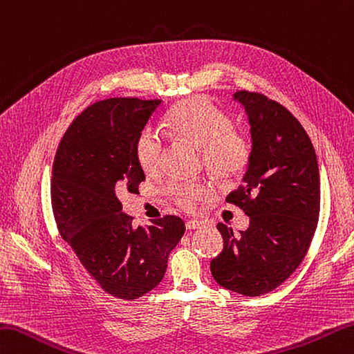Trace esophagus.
<instances>
[{
	"label": "esophagus",
	"mask_w": 354,
	"mask_h": 354,
	"mask_svg": "<svg viewBox=\"0 0 354 354\" xmlns=\"http://www.w3.org/2000/svg\"><path fill=\"white\" fill-rule=\"evenodd\" d=\"M203 225H204L203 221H198V219H190L185 223L187 230H195V228H201Z\"/></svg>",
	"instance_id": "34e87169"
}]
</instances>
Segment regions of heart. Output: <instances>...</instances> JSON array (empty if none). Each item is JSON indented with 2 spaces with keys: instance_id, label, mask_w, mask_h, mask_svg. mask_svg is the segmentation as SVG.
<instances>
[{
  "instance_id": "1",
  "label": "heart",
  "mask_w": 354,
  "mask_h": 354,
  "mask_svg": "<svg viewBox=\"0 0 354 354\" xmlns=\"http://www.w3.org/2000/svg\"><path fill=\"white\" fill-rule=\"evenodd\" d=\"M165 124L176 138L201 145L205 167L219 181L239 178L252 162L250 135L233 129L232 116L204 96L178 102L165 115ZM135 156L145 173H156L162 165V136L155 129L144 127L136 136ZM167 192L176 204L193 209L196 201L210 196L212 189L204 181H173Z\"/></svg>"
}]
</instances>
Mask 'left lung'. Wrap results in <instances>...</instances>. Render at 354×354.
<instances>
[{
	"label": "left lung",
	"instance_id": "8db88e82",
	"mask_svg": "<svg viewBox=\"0 0 354 354\" xmlns=\"http://www.w3.org/2000/svg\"><path fill=\"white\" fill-rule=\"evenodd\" d=\"M252 126L253 158L244 184L225 198L250 216L245 232L218 224L224 247L210 270L221 287L261 296L279 287L306 258L321 209L319 167L301 122L266 95L239 90Z\"/></svg>",
	"mask_w": 354,
	"mask_h": 354
}]
</instances>
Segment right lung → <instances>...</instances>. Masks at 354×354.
<instances>
[{"label": "right lung", "instance_id": "1", "mask_svg": "<svg viewBox=\"0 0 354 354\" xmlns=\"http://www.w3.org/2000/svg\"><path fill=\"white\" fill-rule=\"evenodd\" d=\"M161 100L109 98L75 118L53 159L52 209L57 227L104 292L131 301L153 290L185 232L175 214L131 225L116 193L145 181L135 141Z\"/></svg>", "mask_w": 354, "mask_h": 354}]
</instances>
